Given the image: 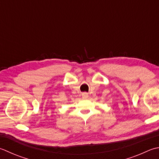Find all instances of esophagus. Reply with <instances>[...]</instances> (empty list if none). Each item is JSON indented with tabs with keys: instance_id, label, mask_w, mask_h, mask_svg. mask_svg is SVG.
I'll use <instances>...</instances> for the list:
<instances>
[{
	"instance_id": "1",
	"label": "esophagus",
	"mask_w": 159,
	"mask_h": 159,
	"mask_svg": "<svg viewBox=\"0 0 159 159\" xmlns=\"http://www.w3.org/2000/svg\"><path fill=\"white\" fill-rule=\"evenodd\" d=\"M82 97L83 98H88V94L87 92H83V94H82Z\"/></svg>"
}]
</instances>
